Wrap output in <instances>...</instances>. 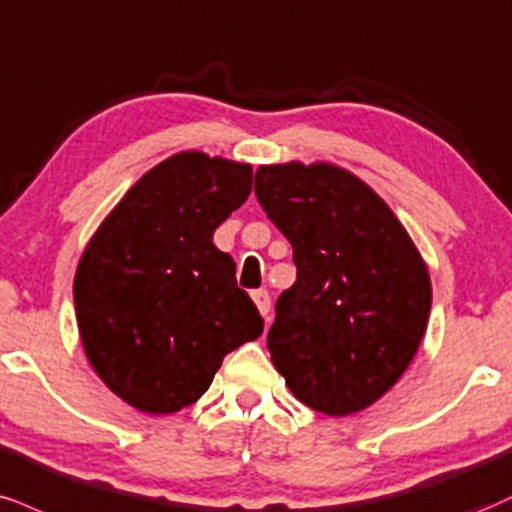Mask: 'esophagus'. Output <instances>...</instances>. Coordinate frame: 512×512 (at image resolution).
Listing matches in <instances>:
<instances>
[{"instance_id": "obj_1", "label": "esophagus", "mask_w": 512, "mask_h": 512, "mask_svg": "<svg viewBox=\"0 0 512 512\" xmlns=\"http://www.w3.org/2000/svg\"><path fill=\"white\" fill-rule=\"evenodd\" d=\"M252 300H255L260 315L267 317L269 310H272V298H269V293L267 291H252Z\"/></svg>"}]
</instances>
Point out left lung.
<instances>
[{
  "label": "left lung",
  "instance_id": "8db88e82",
  "mask_svg": "<svg viewBox=\"0 0 512 512\" xmlns=\"http://www.w3.org/2000/svg\"><path fill=\"white\" fill-rule=\"evenodd\" d=\"M255 195L298 267L267 336L274 367L307 408H369L403 377L427 329L432 281L420 250L391 207L336 164H264Z\"/></svg>",
  "mask_w": 512,
  "mask_h": 512
}]
</instances>
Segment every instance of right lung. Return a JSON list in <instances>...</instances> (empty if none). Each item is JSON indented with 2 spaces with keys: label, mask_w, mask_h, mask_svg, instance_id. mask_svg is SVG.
I'll use <instances>...</instances> for the list:
<instances>
[{
  "label": "right lung",
  "mask_w": 512,
  "mask_h": 512,
  "mask_svg": "<svg viewBox=\"0 0 512 512\" xmlns=\"http://www.w3.org/2000/svg\"><path fill=\"white\" fill-rule=\"evenodd\" d=\"M250 190V164L178 152L121 197L80 257L73 303L85 355L135 410L188 408L231 350L262 336L236 262L212 243Z\"/></svg>",
  "instance_id": "right-lung-1"
}]
</instances>
